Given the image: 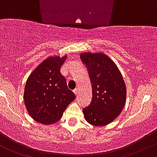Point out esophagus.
<instances>
[{"mask_svg":"<svg viewBox=\"0 0 157 157\" xmlns=\"http://www.w3.org/2000/svg\"><path fill=\"white\" fill-rule=\"evenodd\" d=\"M73 92L75 93V95H78V89H77V88H76V89H75L74 90H73Z\"/></svg>","mask_w":157,"mask_h":157,"instance_id":"obj_1","label":"esophagus"}]
</instances>
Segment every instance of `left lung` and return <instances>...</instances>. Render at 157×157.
<instances>
[{
	"mask_svg": "<svg viewBox=\"0 0 157 157\" xmlns=\"http://www.w3.org/2000/svg\"><path fill=\"white\" fill-rule=\"evenodd\" d=\"M89 72L92 87V102L82 109L86 121L93 126H105L122 112L126 98L123 78L116 64L103 53L80 55Z\"/></svg>",
	"mask_w": 157,
	"mask_h": 157,
	"instance_id": "1",
	"label": "left lung"
}]
</instances>
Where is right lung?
Segmentation results:
<instances>
[{"label": "right lung", "instance_id": "right-lung-1", "mask_svg": "<svg viewBox=\"0 0 157 157\" xmlns=\"http://www.w3.org/2000/svg\"><path fill=\"white\" fill-rule=\"evenodd\" d=\"M66 59L67 56L48 58L32 71L26 82L25 106L31 118L41 124L58 122L75 98L60 72Z\"/></svg>", "mask_w": 157, "mask_h": 157}]
</instances>
